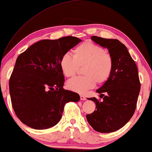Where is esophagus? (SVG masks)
<instances>
[{
	"label": "esophagus",
	"instance_id": "esophagus-1",
	"mask_svg": "<svg viewBox=\"0 0 152 152\" xmlns=\"http://www.w3.org/2000/svg\"><path fill=\"white\" fill-rule=\"evenodd\" d=\"M86 97L84 96V95H80V99H82V100H85L86 99Z\"/></svg>",
	"mask_w": 152,
	"mask_h": 152
}]
</instances>
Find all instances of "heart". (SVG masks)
Here are the masks:
<instances>
[{"label": "heart", "instance_id": "heart-1", "mask_svg": "<svg viewBox=\"0 0 152 152\" xmlns=\"http://www.w3.org/2000/svg\"><path fill=\"white\" fill-rule=\"evenodd\" d=\"M59 66L67 77H73L79 67H82V77L72 78L66 84L69 90L84 93L95 86V83L102 85L111 77L114 61L112 55L105 50L91 41H85L73 50L72 56L69 53L62 55Z\"/></svg>", "mask_w": 152, "mask_h": 152}]
</instances>
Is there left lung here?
Listing matches in <instances>:
<instances>
[{"label": "left lung", "instance_id": "obj_1", "mask_svg": "<svg viewBox=\"0 0 152 152\" xmlns=\"http://www.w3.org/2000/svg\"><path fill=\"white\" fill-rule=\"evenodd\" d=\"M91 39L109 49L114 67L109 80L97 90L99 97L94 101L95 110L86 119L96 132L111 133L124 126L134 115L140 90L138 68L127 48L118 39L92 36Z\"/></svg>", "mask_w": 152, "mask_h": 152}]
</instances>
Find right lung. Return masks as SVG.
<instances>
[{"mask_svg":"<svg viewBox=\"0 0 152 152\" xmlns=\"http://www.w3.org/2000/svg\"><path fill=\"white\" fill-rule=\"evenodd\" d=\"M81 41L72 36L44 39L17 57L9 87L12 107L23 123L35 129L52 127L61 119L66 103L80 100L79 94L63 88L59 60Z\"/></svg>","mask_w":152,"mask_h":152,"instance_id":"add662e5","label":"right lung"}]
</instances>
